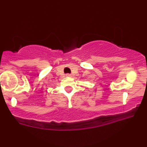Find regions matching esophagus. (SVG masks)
<instances>
[{"mask_svg":"<svg viewBox=\"0 0 147 147\" xmlns=\"http://www.w3.org/2000/svg\"><path fill=\"white\" fill-rule=\"evenodd\" d=\"M66 77H71L70 74H66Z\"/></svg>","mask_w":147,"mask_h":147,"instance_id":"esophagus-1","label":"esophagus"}]
</instances>
